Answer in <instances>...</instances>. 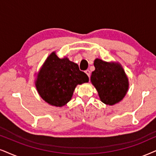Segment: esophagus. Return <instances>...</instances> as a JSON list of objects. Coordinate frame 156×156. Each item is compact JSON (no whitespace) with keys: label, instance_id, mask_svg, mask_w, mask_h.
Masks as SVG:
<instances>
[{"label":"esophagus","instance_id":"1","mask_svg":"<svg viewBox=\"0 0 156 156\" xmlns=\"http://www.w3.org/2000/svg\"><path fill=\"white\" fill-rule=\"evenodd\" d=\"M85 73H86V74H87V76H88V78H90V71L89 70H86V71H85Z\"/></svg>","mask_w":156,"mask_h":156}]
</instances>
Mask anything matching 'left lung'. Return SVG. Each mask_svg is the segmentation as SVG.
Instances as JSON below:
<instances>
[{"label":"left lung","mask_w":156,"mask_h":156,"mask_svg":"<svg viewBox=\"0 0 156 156\" xmlns=\"http://www.w3.org/2000/svg\"><path fill=\"white\" fill-rule=\"evenodd\" d=\"M95 70L90 81L98 91L100 100L106 105L119 103L129 89V80L122 65L118 62H106L95 59Z\"/></svg>","instance_id":"left-lung-1"}]
</instances>
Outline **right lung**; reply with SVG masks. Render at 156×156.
Listing matches in <instances>:
<instances>
[{
	"label": "right lung",
	"mask_w": 156,
	"mask_h": 156,
	"mask_svg": "<svg viewBox=\"0 0 156 156\" xmlns=\"http://www.w3.org/2000/svg\"><path fill=\"white\" fill-rule=\"evenodd\" d=\"M34 83L39 95L51 106L62 107L71 100L78 84L88 82V77L67 57L58 58L55 52L47 57L39 69Z\"/></svg>",
	"instance_id": "obj_1"
}]
</instances>
